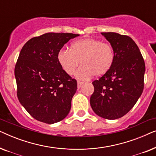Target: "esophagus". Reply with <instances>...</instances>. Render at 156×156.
Returning <instances> with one entry per match:
<instances>
[{
	"instance_id": "esophagus-1",
	"label": "esophagus",
	"mask_w": 156,
	"mask_h": 156,
	"mask_svg": "<svg viewBox=\"0 0 156 156\" xmlns=\"http://www.w3.org/2000/svg\"><path fill=\"white\" fill-rule=\"evenodd\" d=\"M82 84H84V82H80V81H77V87L78 88H80L82 86Z\"/></svg>"
}]
</instances>
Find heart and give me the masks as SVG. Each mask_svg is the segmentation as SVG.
<instances>
[{"instance_id":"heart-1","label":"heart","mask_w":156,"mask_h":156,"mask_svg":"<svg viewBox=\"0 0 156 156\" xmlns=\"http://www.w3.org/2000/svg\"><path fill=\"white\" fill-rule=\"evenodd\" d=\"M57 59L64 71L69 75L74 74L80 65L82 66L77 73L81 79H88L93 75L100 76L112 69L115 60L114 49L108 42L94 38H85L73 42L71 50L62 49Z\"/></svg>"}]
</instances>
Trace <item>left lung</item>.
<instances>
[{
  "label": "left lung",
  "mask_w": 156,
  "mask_h": 156,
  "mask_svg": "<svg viewBox=\"0 0 156 156\" xmlns=\"http://www.w3.org/2000/svg\"><path fill=\"white\" fill-rule=\"evenodd\" d=\"M113 46L115 60L112 69L92 82L90 104L96 114L116 119L127 114L141 95L146 66L135 42L129 36L101 33Z\"/></svg>",
  "instance_id": "1"
}]
</instances>
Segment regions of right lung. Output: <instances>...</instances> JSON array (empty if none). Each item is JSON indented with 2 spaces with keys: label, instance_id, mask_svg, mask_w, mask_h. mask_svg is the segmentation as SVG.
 Returning <instances> with one entry per match:
<instances>
[{
  "label": "right lung",
  "instance_id": "right-lung-1",
  "mask_svg": "<svg viewBox=\"0 0 156 156\" xmlns=\"http://www.w3.org/2000/svg\"><path fill=\"white\" fill-rule=\"evenodd\" d=\"M79 35L48 33L31 38L23 47L15 67L17 96L36 120L52 124L69 114L77 84L62 68L57 55Z\"/></svg>",
  "mask_w": 156,
  "mask_h": 156
}]
</instances>
